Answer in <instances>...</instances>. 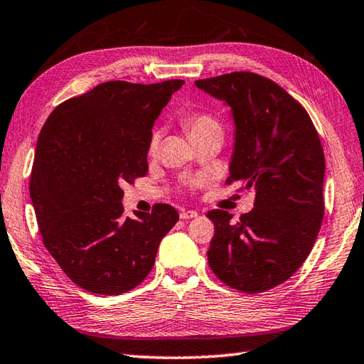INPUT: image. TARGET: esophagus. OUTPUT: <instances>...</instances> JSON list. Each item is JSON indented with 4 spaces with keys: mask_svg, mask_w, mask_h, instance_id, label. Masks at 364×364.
<instances>
[{
    "mask_svg": "<svg viewBox=\"0 0 364 364\" xmlns=\"http://www.w3.org/2000/svg\"><path fill=\"white\" fill-rule=\"evenodd\" d=\"M196 217H198L196 210H182L181 212L182 220H190V218H196Z\"/></svg>",
    "mask_w": 364,
    "mask_h": 364,
    "instance_id": "obj_1",
    "label": "esophagus"
}]
</instances>
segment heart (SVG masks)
Here are the masks:
<instances>
[{
	"mask_svg": "<svg viewBox=\"0 0 364 364\" xmlns=\"http://www.w3.org/2000/svg\"><path fill=\"white\" fill-rule=\"evenodd\" d=\"M185 128H187L190 138H193V136H198V134L209 133V132H222L220 123L212 117V115L201 114V112L190 115V117L185 120ZM159 139H160V134L159 132H155L152 134V139H150V152H155L156 147H159ZM185 185H188V187H198V185H201V181L190 179L185 182Z\"/></svg>",
	"mask_w": 364,
	"mask_h": 364,
	"instance_id": "1",
	"label": "heart"
}]
</instances>
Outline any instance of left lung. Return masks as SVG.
I'll list each match as a JSON object with an SVG mask.
<instances>
[{
	"label": "left lung",
	"mask_w": 364,
	"mask_h": 364,
	"mask_svg": "<svg viewBox=\"0 0 364 364\" xmlns=\"http://www.w3.org/2000/svg\"><path fill=\"white\" fill-rule=\"evenodd\" d=\"M195 85L231 107L235 149L228 182L255 190L237 223L226 210L208 217L215 232L208 259L231 289L262 293L284 284L306 262L323 220L325 155L306 109L255 73H231Z\"/></svg>",
	"instance_id": "obj_1"
}]
</instances>
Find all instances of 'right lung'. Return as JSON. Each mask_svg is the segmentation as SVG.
<instances>
[{"mask_svg":"<svg viewBox=\"0 0 364 364\" xmlns=\"http://www.w3.org/2000/svg\"><path fill=\"white\" fill-rule=\"evenodd\" d=\"M183 84L105 82L61 102L41 129L30 196L46 249L80 289L133 290L179 220L169 204L125 217L122 185L147 174L154 123Z\"/></svg>","mask_w":364,"mask_h":364,"instance_id":"obj_1","label":"right lung"}]
</instances>
